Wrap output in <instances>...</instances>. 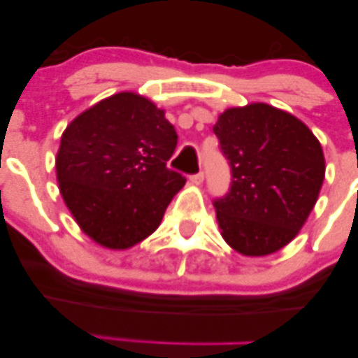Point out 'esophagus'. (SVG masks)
<instances>
[{
	"label": "esophagus",
	"instance_id": "1",
	"mask_svg": "<svg viewBox=\"0 0 358 358\" xmlns=\"http://www.w3.org/2000/svg\"><path fill=\"white\" fill-rule=\"evenodd\" d=\"M203 176H205L203 171H199V173H195V175L190 176V182H192L193 185H202Z\"/></svg>",
	"mask_w": 358,
	"mask_h": 358
}]
</instances>
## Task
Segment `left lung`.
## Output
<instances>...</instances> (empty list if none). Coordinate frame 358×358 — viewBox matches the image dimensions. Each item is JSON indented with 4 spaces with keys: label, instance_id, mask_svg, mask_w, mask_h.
I'll use <instances>...</instances> for the list:
<instances>
[{
    "label": "left lung",
    "instance_id": "8db88e82",
    "mask_svg": "<svg viewBox=\"0 0 358 358\" xmlns=\"http://www.w3.org/2000/svg\"><path fill=\"white\" fill-rule=\"evenodd\" d=\"M213 133L232 173L229 192L213 200L222 237L244 256L276 252L313 210L322 145L298 117L262 102L227 109Z\"/></svg>",
    "mask_w": 358,
    "mask_h": 358
}]
</instances>
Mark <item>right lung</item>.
<instances>
[{"instance_id": "right-lung-1", "label": "right lung", "mask_w": 358, "mask_h": 358, "mask_svg": "<svg viewBox=\"0 0 358 358\" xmlns=\"http://www.w3.org/2000/svg\"><path fill=\"white\" fill-rule=\"evenodd\" d=\"M176 131L146 97L119 92L77 116L60 139L57 180L92 241L127 249L156 231L187 178L166 166Z\"/></svg>"}]
</instances>
